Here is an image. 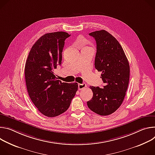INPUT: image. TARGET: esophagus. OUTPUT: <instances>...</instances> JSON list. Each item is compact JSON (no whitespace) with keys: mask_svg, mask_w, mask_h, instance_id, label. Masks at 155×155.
Instances as JSON below:
<instances>
[{"mask_svg":"<svg viewBox=\"0 0 155 155\" xmlns=\"http://www.w3.org/2000/svg\"><path fill=\"white\" fill-rule=\"evenodd\" d=\"M87 87V85L83 83V84H78V89L79 90H81V89H85Z\"/></svg>","mask_w":155,"mask_h":155,"instance_id":"esophagus-1","label":"esophagus"}]
</instances>
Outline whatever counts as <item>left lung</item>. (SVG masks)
<instances>
[{"mask_svg":"<svg viewBox=\"0 0 155 155\" xmlns=\"http://www.w3.org/2000/svg\"><path fill=\"white\" fill-rule=\"evenodd\" d=\"M96 41L95 68L101 72L104 88L90 86L93 97L87 102L94 113L107 116L116 111L126 95L130 76V67L124 51L117 39L105 30L91 32Z\"/></svg>","mask_w":155,"mask_h":155,"instance_id":"1","label":"left lung"}]
</instances>
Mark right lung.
<instances>
[{"label":"right lung","mask_w":155,"mask_h":155,"mask_svg":"<svg viewBox=\"0 0 155 155\" xmlns=\"http://www.w3.org/2000/svg\"><path fill=\"white\" fill-rule=\"evenodd\" d=\"M70 36L63 31L44 34L32 45L26 61L29 96L38 110L47 117L65 112L78 91V83L62 82L54 73L61 63L64 41Z\"/></svg>","instance_id":"obj_1"}]
</instances>
